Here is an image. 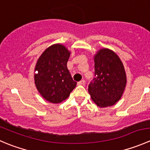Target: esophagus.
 <instances>
[{
  "label": "esophagus",
  "mask_w": 150,
  "mask_h": 150,
  "mask_svg": "<svg viewBox=\"0 0 150 150\" xmlns=\"http://www.w3.org/2000/svg\"><path fill=\"white\" fill-rule=\"evenodd\" d=\"M85 83H86V81H84V80H82V81H79V82L78 83V85H81V86H84L85 85Z\"/></svg>",
  "instance_id": "obj_1"
}]
</instances>
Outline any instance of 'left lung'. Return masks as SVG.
Listing matches in <instances>:
<instances>
[{"instance_id": "1", "label": "left lung", "mask_w": 150, "mask_h": 150, "mask_svg": "<svg viewBox=\"0 0 150 150\" xmlns=\"http://www.w3.org/2000/svg\"><path fill=\"white\" fill-rule=\"evenodd\" d=\"M95 78L88 85L91 100L100 108L115 105L121 99L127 84L124 65L117 53L102 48L94 56Z\"/></svg>"}]
</instances>
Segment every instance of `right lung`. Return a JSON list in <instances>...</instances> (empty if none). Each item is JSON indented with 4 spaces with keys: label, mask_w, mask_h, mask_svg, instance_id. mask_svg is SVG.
Returning <instances> with one entry per match:
<instances>
[{
    "label": "right lung",
    "mask_w": 150,
    "mask_h": 150,
    "mask_svg": "<svg viewBox=\"0 0 150 150\" xmlns=\"http://www.w3.org/2000/svg\"><path fill=\"white\" fill-rule=\"evenodd\" d=\"M69 56L70 51L58 43L47 47L36 62L35 85L42 97L50 103H62L76 86L67 67Z\"/></svg>",
    "instance_id": "1"
}]
</instances>
